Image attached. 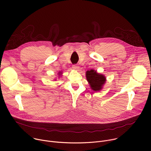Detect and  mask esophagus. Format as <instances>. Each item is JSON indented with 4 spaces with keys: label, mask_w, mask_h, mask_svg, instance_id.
Here are the masks:
<instances>
[{
    "label": "esophagus",
    "mask_w": 151,
    "mask_h": 151,
    "mask_svg": "<svg viewBox=\"0 0 151 151\" xmlns=\"http://www.w3.org/2000/svg\"><path fill=\"white\" fill-rule=\"evenodd\" d=\"M79 68V67L78 66L76 65V64H74V65H73V66H72V69L75 70H78Z\"/></svg>",
    "instance_id": "obj_1"
}]
</instances>
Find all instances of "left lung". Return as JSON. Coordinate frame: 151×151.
<instances>
[{"label":"left lung","instance_id":"left-lung-1","mask_svg":"<svg viewBox=\"0 0 151 151\" xmlns=\"http://www.w3.org/2000/svg\"><path fill=\"white\" fill-rule=\"evenodd\" d=\"M85 73L86 78H87L91 89L94 91H101L106 81L105 76L103 74L97 73V71L94 69L87 70Z\"/></svg>","mask_w":151,"mask_h":151}]
</instances>
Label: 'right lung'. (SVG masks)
Segmentation results:
<instances>
[{
    "label": "right lung",
    "mask_w": 151,
    "mask_h": 151,
    "mask_svg": "<svg viewBox=\"0 0 151 151\" xmlns=\"http://www.w3.org/2000/svg\"><path fill=\"white\" fill-rule=\"evenodd\" d=\"M62 73H63V72H62L61 71L58 72V78H60V76H61V75H62Z\"/></svg>",
    "instance_id": "add662e5"
}]
</instances>
